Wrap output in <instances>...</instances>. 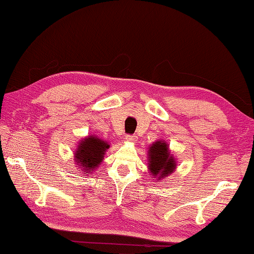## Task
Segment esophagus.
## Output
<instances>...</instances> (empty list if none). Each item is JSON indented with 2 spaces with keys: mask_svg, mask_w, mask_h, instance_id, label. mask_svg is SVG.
Returning a JSON list of instances; mask_svg holds the SVG:
<instances>
[{
  "mask_svg": "<svg viewBox=\"0 0 254 254\" xmlns=\"http://www.w3.org/2000/svg\"><path fill=\"white\" fill-rule=\"evenodd\" d=\"M126 139L127 140V141H130V142H135L136 139H138V136L134 135V134H127L126 135Z\"/></svg>",
  "mask_w": 254,
  "mask_h": 254,
  "instance_id": "1",
  "label": "esophagus"
}]
</instances>
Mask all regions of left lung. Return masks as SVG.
<instances>
[{
	"label": "left lung",
	"mask_w": 254,
	"mask_h": 254,
	"mask_svg": "<svg viewBox=\"0 0 254 254\" xmlns=\"http://www.w3.org/2000/svg\"><path fill=\"white\" fill-rule=\"evenodd\" d=\"M149 171L151 172L154 179L162 180L170 175L176 167L174 157L168 152V146L164 141H157L149 148Z\"/></svg>",
	"instance_id": "left-lung-1"
}]
</instances>
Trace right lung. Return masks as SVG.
Listing matches in <instances>:
<instances>
[{
	"label": "right lung",
	"mask_w": 254,
	"mask_h": 254,
	"mask_svg": "<svg viewBox=\"0 0 254 254\" xmlns=\"http://www.w3.org/2000/svg\"><path fill=\"white\" fill-rule=\"evenodd\" d=\"M110 148V144L97 136H89L79 143L78 151L75 154V160L81 166L84 174H91L95 171L99 163L104 159V154L106 149Z\"/></svg>",
	"instance_id": "obj_1"
}]
</instances>
